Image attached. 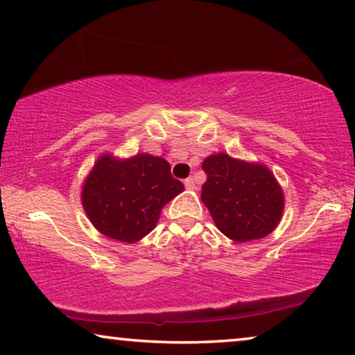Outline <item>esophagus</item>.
<instances>
[{"label":"esophagus","mask_w":355,"mask_h":355,"mask_svg":"<svg viewBox=\"0 0 355 355\" xmlns=\"http://www.w3.org/2000/svg\"><path fill=\"white\" fill-rule=\"evenodd\" d=\"M184 187H187V189H196V183L193 178H187L184 180Z\"/></svg>","instance_id":"34e87169"}]
</instances>
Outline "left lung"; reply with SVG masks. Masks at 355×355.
Instances as JSON below:
<instances>
[{
	"label": "left lung",
	"instance_id": "left-lung-1",
	"mask_svg": "<svg viewBox=\"0 0 355 355\" xmlns=\"http://www.w3.org/2000/svg\"><path fill=\"white\" fill-rule=\"evenodd\" d=\"M202 168L207 173L202 202L226 237L245 243L273 232L284 196L268 167L218 153L205 157Z\"/></svg>",
	"mask_w": 355,
	"mask_h": 355
}]
</instances>
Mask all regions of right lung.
<instances>
[{"instance_id":"1","label":"right lung","mask_w":355,"mask_h":355,"mask_svg":"<svg viewBox=\"0 0 355 355\" xmlns=\"http://www.w3.org/2000/svg\"><path fill=\"white\" fill-rule=\"evenodd\" d=\"M183 189L162 157L140 153L118 159L103 155L83 183L82 204L101 234L136 243L155 229L162 207Z\"/></svg>"}]
</instances>
